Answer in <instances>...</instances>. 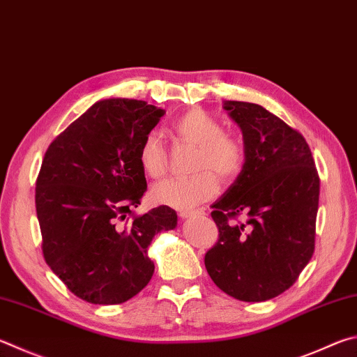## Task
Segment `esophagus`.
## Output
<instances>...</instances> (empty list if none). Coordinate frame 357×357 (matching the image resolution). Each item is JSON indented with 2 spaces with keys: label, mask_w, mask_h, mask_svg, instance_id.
<instances>
[{
  "label": "esophagus",
  "mask_w": 357,
  "mask_h": 357,
  "mask_svg": "<svg viewBox=\"0 0 357 357\" xmlns=\"http://www.w3.org/2000/svg\"><path fill=\"white\" fill-rule=\"evenodd\" d=\"M197 213H203V211H179V217L181 218H190Z\"/></svg>",
  "instance_id": "34e87169"
}]
</instances>
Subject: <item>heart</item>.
Masks as SVG:
<instances>
[{
  "label": "heart",
  "mask_w": 357,
  "mask_h": 357,
  "mask_svg": "<svg viewBox=\"0 0 357 357\" xmlns=\"http://www.w3.org/2000/svg\"><path fill=\"white\" fill-rule=\"evenodd\" d=\"M172 131L185 144L195 145L192 176L160 181L151 189V199L174 209H192L218 192L215 173L225 181L236 179L246 165V146L236 134L226 132L223 123L203 109H190L172 121ZM137 160L146 176L158 179L167 170V148L158 132L140 142Z\"/></svg>",
  "instance_id": "1"
}]
</instances>
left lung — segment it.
I'll return each instance as SVG.
<instances>
[{"instance_id":"left-lung-1","label":"left lung","mask_w":357,"mask_h":357,"mask_svg":"<svg viewBox=\"0 0 357 357\" xmlns=\"http://www.w3.org/2000/svg\"><path fill=\"white\" fill-rule=\"evenodd\" d=\"M225 109L242 129L246 165L212 204L218 241L204 265L225 294L267 301L294 286L314 255L320 178L306 139L280 116L245 101Z\"/></svg>"}]
</instances>
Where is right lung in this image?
Masks as SVG:
<instances>
[{
	"mask_svg": "<svg viewBox=\"0 0 357 357\" xmlns=\"http://www.w3.org/2000/svg\"><path fill=\"white\" fill-rule=\"evenodd\" d=\"M164 109L146 101L95 102L51 142L36 181L42 252L67 289L92 304H120L150 282L148 246L176 226L172 207L134 215L146 190L142 139Z\"/></svg>",
	"mask_w": 357,
	"mask_h": 357,
	"instance_id": "add662e5",
	"label": "right lung"
}]
</instances>
